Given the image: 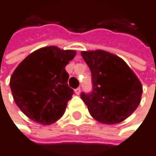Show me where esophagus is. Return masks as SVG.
I'll return each mask as SVG.
<instances>
[{
  "mask_svg": "<svg viewBox=\"0 0 156 156\" xmlns=\"http://www.w3.org/2000/svg\"><path fill=\"white\" fill-rule=\"evenodd\" d=\"M80 92H81V88H80V87H78V88H76V89H75V93H76L77 95H79V94H80Z\"/></svg>",
  "mask_w": 156,
  "mask_h": 156,
  "instance_id": "1",
  "label": "esophagus"
}]
</instances>
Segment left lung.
Listing matches in <instances>:
<instances>
[{
  "label": "left lung",
  "mask_w": 156,
  "mask_h": 156,
  "mask_svg": "<svg viewBox=\"0 0 156 156\" xmlns=\"http://www.w3.org/2000/svg\"><path fill=\"white\" fill-rule=\"evenodd\" d=\"M81 56L91 71L92 90L80 94L90 115L108 125L127 118L137 108L143 93L136 74L122 58L107 51H83Z\"/></svg>",
  "instance_id": "8db88e82"
}]
</instances>
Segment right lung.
<instances>
[{
	"mask_svg": "<svg viewBox=\"0 0 156 156\" xmlns=\"http://www.w3.org/2000/svg\"><path fill=\"white\" fill-rule=\"evenodd\" d=\"M75 50L50 46L30 54L12 75L10 87L16 105L29 118L50 125L64 114L74 90L68 85L65 67Z\"/></svg>",
	"mask_w": 156,
	"mask_h": 156,
	"instance_id": "right-lung-1",
	"label": "right lung"
}]
</instances>
